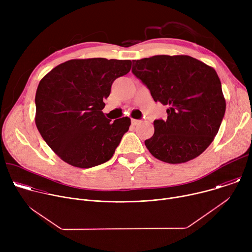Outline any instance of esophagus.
Here are the masks:
<instances>
[{"label":"esophagus","mask_w":252,"mask_h":252,"mask_svg":"<svg viewBox=\"0 0 252 252\" xmlns=\"http://www.w3.org/2000/svg\"><path fill=\"white\" fill-rule=\"evenodd\" d=\"M139 123H140V121H138V120H134V119L131 120V125H132V126H136V125H138Z\"/></svg>","instance_id":"esophagus-1"}]
</instances>
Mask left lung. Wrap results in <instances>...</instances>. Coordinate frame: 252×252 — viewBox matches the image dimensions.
I'll use <instances>...</instances> for the list:
<instances>
[{
    "mask_svg": "<svg viewBox=\"0 0 252 252\" xmlns=\"http://www.w3.org/2000/svg\"><path fill=\"white\" fill-rule=\"evenodd\" d=\"M132 74L155 101L167 105V119L154 122L145 141L150 153L167 163H183L201 155L218 134L225 98L215 69L185 55H159L132 61Z\"/></svg>",
    "mask_w": 252,
    "mask_h": 252,
    "instance_id": "left-lung-1",
    "label": "left lung"
}]
</instances>
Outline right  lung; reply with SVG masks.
I'll return each instance as SVG.
<instances>
[{"instance_id": "right-lung-1", "label": "right lung", "mask_w": 252, "mask_h": 252, "mask_svg": "<svg viewBox=\"0 0 252 252\" xmlns=\"http://www.w3.org/2000/svg\"><path fill=\"white\" fill-rule=\"evenodd\" d=\"M129 60H69L48 73L35 93V126L64 162L80 168L101 164L115 154L130 119L114 123L102 113L114 81L130 70Z\"/></svg>"}]
</instances>
